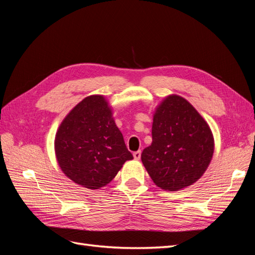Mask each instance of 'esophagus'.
<instances>
[{"label": "esophagus", "instance_id": "34e87169", "mask_svg": "<svg viewBox=\"0 0 255 255\" xmlns=\"http://www.w3.org/2000/svg\"><path fill=\"white\" fill-rule=\"evenodd\" d=\"M133 156H134V158L135 159H139L140 158V156H141V152L140 151H136V152H134L133 153Z\"/></svg>", "mask_w": 255, "mask_h": 255}]
</instances>
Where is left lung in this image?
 <instances>
[{
	"mask_svg": "<svg viewBox=\"0 0 255 255\" xmlns=\"http://www.w3.org/2000/svg\"><path fill=\"white\" fill-rule=\"evenodd\" d=\"M212 129L186 99L169 95L153 114L152 143L141 161L157 187L177 191L196 183L214 155Z\"/></svg>",
	"mask_w": 255,
	"mask_h": 255,
	"instance_id": "left-lung-1",
	"label": "left lung"
}]
</instances>
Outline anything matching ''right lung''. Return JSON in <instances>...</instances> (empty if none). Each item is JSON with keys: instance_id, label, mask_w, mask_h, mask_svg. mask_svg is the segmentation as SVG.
I'll list each match as a JSON object with an SVG mask.
<instances>
[{"instance_id": "add662e5", "label": "right lung", "mask_w": 255, "mask_h": 255, "mask_svg": "<svg viewBox=\"0 0 255 255\" xmlns=\"http://www.w3.org/2000/svg\"><path fill=\"white\" fill-rule=\"evenodd\" d=\"M54 149L64 174L88 189L104 187L133 159L102 95L86 97L69 112L57 128Z\"/></svg>"}]
</instances>
